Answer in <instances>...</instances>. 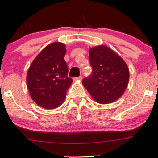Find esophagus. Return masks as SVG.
<instances>
[{
  "instance_id": "esophagus-1",
  "label": "esophagus",
  "mask_w": 158,
  "mask_h": 158,
  "mask_svg": "<svg viewBox=\"0 0 158 158\" xmlns=\"http://www.w3.org/2000/svg\"><path fill=\"white\" fill-rule=\"evenodd\" d=\"M82 76H79V77H75V78H73V80H74V81H77V80H82Z\"/></svg>"
}]
</instances>
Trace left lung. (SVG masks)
<instances>
[{
  "label": "left lung",
  "instance_id": "left-lung-1",
  "mask_svg": "<svg viewBox=\"0 0 158 158\" xmlns=\"http://www.w3.org/2000/svg\"><path fill=\"white\" fill-rule=\"evenodd\" d=\"M91 76L82 85L92 98L100 104H109L120 98L128 86L129 69L125 62L106 46L89 49Z\"/></svg>",
  "mask_w": 158,
  "mask_h": 158
}]
</instances>
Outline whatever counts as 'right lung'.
<instances>
[{
  "label": "right lung",
  "mask_w": 158,
  "mask_h": 158,
  "mask_svg": "<svg viewBox=\"0 0 158 158\" xmlns=\"http://www.w3.org/2000/svg\"><path fill=\"white\" fill-rule=\"evenodd\" d=\"M66 46L56 42L43 49L30 65L27 85L31 98L40 107L52 109L66 98L73 82L64 60Z\"/></svg>",
  "instance_id": "obj_1"
}]
</instances>
